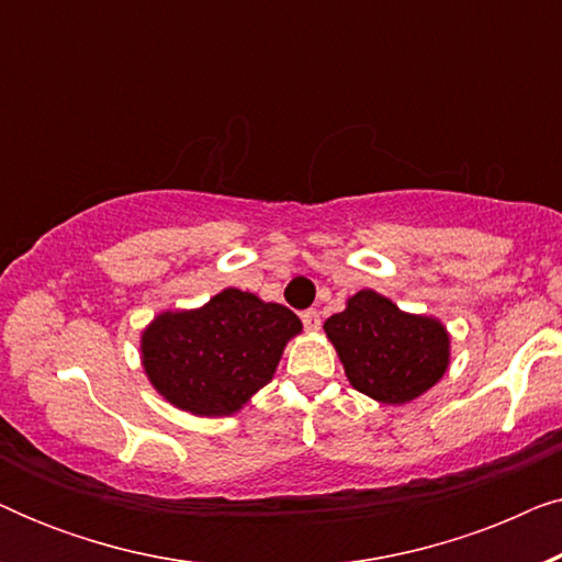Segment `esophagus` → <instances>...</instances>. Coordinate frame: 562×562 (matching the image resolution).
Returning a JSON list of instances; mask_svg holds the SVG:
<instances>
[{
    "label": "esophagus",
    "mask_w": 562,
    "mask_h": 562,
    "mask_svg": "<svg viewBox=\"0 0 562 562\" xmlns=\"http://www.w3.org/2000/svg\"><path fill=\"white\" fill-rule=\"evenodd\" d=\"M302 322H304V327L310 329V333H317L319 325H322L319 312H317V310H306V312L302 314Z\"/></svg>",
    "instance_id": "obj_1"
}]
</instances>
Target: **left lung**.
I'll list each match as a JSON object with an SVG mask.
<instances>
[{"instance_id":"obj_1","label":"left lung","mask_w":562,"mask_h":562,"mask_svg":"<svg viewBox=\"0 0 562 562\" xmlns=\"http://www.w3.org/2000/svg\"><path fill=\"white\" fill-rule=\"evenodd\" d=\"M350 386L381 404H406L435 386L450 366V335L440 319L402 312L371 289L348 299L325 322Z\"/></svg>"}]
</instances>
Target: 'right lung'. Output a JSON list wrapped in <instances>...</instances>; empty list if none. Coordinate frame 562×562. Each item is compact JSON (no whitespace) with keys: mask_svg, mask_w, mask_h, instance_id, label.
I'll return each instance as SVG.
<instances>
[{"mask_svg":"<svg viewBox=\"0 0 562 562\" xmlns=\"http://www.w3.org/2000/svg\"><path fill=\"white\" fill-rule=\"evenodd\" d=\"M302 319L250 291L225 289L199 310L160 312L140 335L143 368L166 402L196 417L240 412L273 379Z\"/></svg>","mask_w":562,"mask_h":562,"instance_id":"right-lung-1","label":"right lung"}]
</instances>
